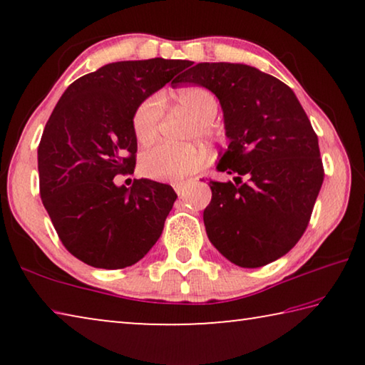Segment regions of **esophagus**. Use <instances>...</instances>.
Returning a JSON list of instances; mask_svg holds the SVG:
<instances>
[{
    "instance_id": "obj_1",
    "label": "esophagus",
    "mask_w": 365,
    "mask_h": 365,
    "mask_svg": "<svg viewBox=\"0 0 365 365\" xmlns=\"http://www.w3.org/2000/svg\"><path fill=\"white\" fill-rule=\"evenodd\" d=\"M172 187H174V190L177 191L178 196H182L185 193V190H187V183H185V182H175L174 185H172Z\"/></svg>"
}]
</instances>
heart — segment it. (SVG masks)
I'll use <instances>...</instances> for the list:
<instances>
[{
    "mask_svg": "<svg viewBox=\"0 0 365 365\" xmlns=\"http://www.w3.org/2000/svg\"><path fill=\"white\" fill-rule=\"evenodd\" d=\"M178 106L193 117L196 125L193 135H211V122L219 113V100L205 86H187L175 95ZM163 95H151L140 103L133 114V132L140 143H150L156 138L163 117ZM207 160V153L193 145L159 143L148 150L141 158V172L156 180H183L201 168Z\"/></svg>",
    "mask_w": 365,
    "mask_h": 365,
    "instance_id": "heart-1",
    "label": "heart"
}]
</instances>
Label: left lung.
Wrapping results in <instances>:
<instances>
[{
  "label": "left lung",
  "mask_w": 365,
  "mask_h": 365,
  "mask_svg": "<svg viewBox=\"0 0 365 365\" xmlns=\"http://www.w3.org/2000/svg\"><path fill=\"white\" fill-rule=\"evenodd\" d=\"M191 64L177 83L217 96L230 141L217 169L237 175L235 183L209 182L207 238L240 267H262L285 256L311 219L324 182L317 135L282 80L246 64Z\"/></svg>",
  "instance_id": "obj_1"
}]
</instances>
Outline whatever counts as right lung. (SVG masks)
Returning a JSON list of instances; mask_svg holds the SVG:
<instances>
[{"instance_id": "right-lung-1", "label": "right lung", "mask_w": 365, "mask_h": 365, "mask_svg": "<svg viewBox=\"0 0 365 365\" xmlns=\"http://www.w3.org/2000/svg\"><path fill=\"white\" fill-rule=\"evenodd\" d=\"M190 61H120L67 86L38 146L40 195L71 255L98 269L138 262L163 233L177 193L148 178L117 187L133 174V114Z\"/></svg>"}]
</instances>
